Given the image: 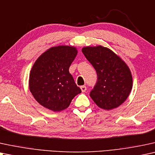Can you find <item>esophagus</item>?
<instances>
[{"label":"esophagus","instance_id":"1","mask_svg":"<svg viewBox=\"0 0 155 155\" xmlns=\"http://www.w3.org/2000/svg\"><path fill=\"white\" fill-rule=\"evenodd\" d=\"M81 90L82 92H85L86 91V86H81Z\"/></svg>","mask_w":155,"mask_h":155}]
</instances>
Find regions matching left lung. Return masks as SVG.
<instances>
[{
	"label": "left lung",
	"instance_id": "1",
	"mask_svg": "<svg viewBox=\"0 0 155 155\" xmlns=\"http://www.w3.org/2000/svg\"><path fill=\"white\" fill-rule=\"evenodd\" d=\"M82 52L98 76L91 98L104 110L117 108L125 101L133 88L128 66L112 50L101 45L83 47Z\"/></svg>",
	"mask_w": 155,
	"mask_h": 155
}]
</instances>
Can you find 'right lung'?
Returning a JSON list of instances; mask_svg holds the SVG:
<instances>
[{
	"instance_id": "add662e5",
	"label": "right lung",
	"mask_w": 155,
	"mask_h": 155,
	"mask_svg": "<svg viewBox=\"0 0 155 155\" xmlns=\"http://www.w3.org/2000/svg\"><path fill=\"white\" fill-rule=\"evenodd\" d=\"M77 53L75 47L59 45L48 49L35 61L30 73L29 88L41 106L61 111L81 92L69 71Z\"/></svg>"
}]
</instances>
